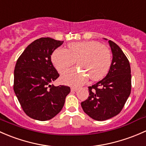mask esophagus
<instances>
[{
  "instance_id": "obj_1",
  "label": "esophagus",
  "mask_w": 146,
  "mask_h": 146,
  "mask_svg": "<svg viewBox=\"0 0 146 146\" xmlns=\"http://www.w3.org/2000/svg\"><path fill=\"white\" fill-rule=\"evenodd\" d=\"M78 89H79V88H76V87H72V88H71V91H76Z\"/></svg>"
}]
</instances>
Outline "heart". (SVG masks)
<instances>
[{"label":"heart","mask_w":146,"mask_h":146,"mask_svg":"<svg viewBox=\"0 0 146 146\" xmlns=\"http://www.w3.org/2000/svg\"><path fill=\"white\" fill-rule=\"evenodd\" d=\"M51 59L60 73L67 71L76 60L78 66L92 81L103 79L109 72L112 63L109 48L95 40L72 42L68 45V50H55ZM87 79L86 74L76 69L69 70L61 77L63 83L72 86L82 85Z\"/></svg>","instance_id":"obj_1"}]
</instances>
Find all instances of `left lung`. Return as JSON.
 I'll return each instance as SVG.
<instances>
[{"label":"left lung","instance_id":"8db88e82","mask_svg":"<svg viewBox=\"0 0 146 146\" xmlns=\"http://www.w3.org/2000/svg\"><path fill=\"white\" fill-rule=\"evenodd\" d=\"M108 43L112 53L109 72L104 79L88 87L89 96L81 103L84 112L97 121H104L118 115L131 89L128 59L115 42L110 40Z\"/></svg>","mask_w":146,"mask_h":146}]
</instances>
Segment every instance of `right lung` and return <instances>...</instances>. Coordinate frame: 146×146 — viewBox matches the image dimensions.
<instances>
[{
  "label": "right lung",
  "mask_w": 146,
  "mask_h": 146,
  "mask_svg": "<svg viewBox=\"0 0 146 146\" xmlns=\"http://www.w3.org/2000/svg\"><path fill=\"white\" fill-rule=\"evenodd\" d=\"M63 42L49 37L36 39L16 62L13 89L24 112L34 119L46 121L54 117L62 109L70 92L67 86L50 85L59 77L51 55Z\"/></svg>",
  "instance_id": "obj_1"
}]
</instances>
